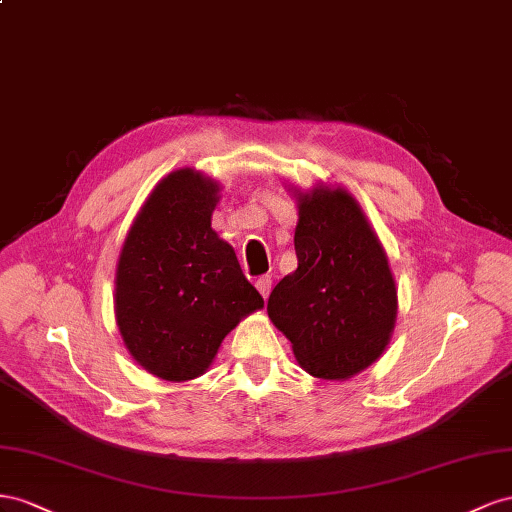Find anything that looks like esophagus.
Listing matches in <instances>:
<instances>
[{"mask_svg": "<svg viewBox=\"0 0 512 512\" xmlns=\"http://www.w3.org/2000/svg\"><path fill=\"white\" fill-rule=\"evenodd\" d=\"M255 287L259 289V294H261V296L268 298V296H270V289H272V276H270V274L259 276L257 283H255Z\"/></svg>", "mask_w": 512, "mask_h": 512, "instance_id": "1", "label": "esophagus"}]
</instances>
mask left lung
Listing matches in <instances>:
<instances>
[{
  "label": "left lung",
  "instance_id": "1",
  "mask_svg": "<svg viewBox=\"0 0 512 512\" xmlns=\"http://www.w3.org/2000/svg\"><path fill=\"white\" fill-rule=\"evenodd\" d=\"M296 199L298 268L272 289L268 315L306 373L347 379L384 354L397 287L382 242L345 188L321 184Z\"/></svg>",
  "mask_w": 512,
  "mask_h": 512
}]
</instances>
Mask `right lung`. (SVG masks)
I'll use <instances>...</instances> for the list:
<instances>
[{"label": "right lung", "instance_id": "add662e5", "mask_svg": "<svg viewBox=\"0 0 512 512\" xmlns=\"http://www.w3.org/2000/svg\"><path fill=\"white\" fill-rule=\"evenodd\" d=\"M218 184L178 169L156 184L124 240L115 272V321L145 371L188 382L264 298L246 281L233 248L216 236Z\"/></svg>", "mask_w": 512, "mask_h": 512}]
</instances>
